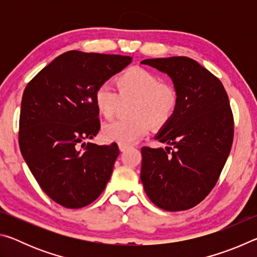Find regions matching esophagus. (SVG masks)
I'll list each match as a JSON object with an SVG mask.
<instances>
[{"mask_svg": "<svg viewBox=\"0 0 257 257\" xmlns=\"http://www.w3.org/2000/svg\"><path fill=\"white\" fill-rule=\"evenodd\" d=\"M128 149V145H124V144H119V150L121 152H124L125 150Z\"/></svg>", "mask_w": 257, "mask_h": 257, "instance_id": "34e87169", "label": "esophagus"}]
</instances>
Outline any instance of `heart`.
I'll return each instance as SVG.
<instances>
[{"label": "heart", "instance_id": "heart-1", "mask_svg": "<svg viewBox=\"0 0 257 257\" xmlns=\"http://www.w3.org/2000/svg\"><path fill=\"white\" fill-rule=\"evenodd\" d=\"M116 90L103 84L95 90L94 101L98 113L111 119L118 110L121 99L135 98L130 110L133 119H119L104 124L102 136L107 142L129 145L147 134L149 123L161 128L176 114L179 93L171 84L163 82L153 71L132 67L116 78Z\"/></svg>", "mask_w": 257, "mask_h": 257}]
</instances>
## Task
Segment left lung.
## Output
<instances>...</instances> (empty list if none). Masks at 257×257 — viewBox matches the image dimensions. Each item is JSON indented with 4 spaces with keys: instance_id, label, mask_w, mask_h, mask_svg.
I'll use <instances>...</instances> for the list:
<instances>
[{
    "instance_id": "left-lung-1",
    "label": "left lung",
    "mask_w": 257,
    "mask_h": 257,
    "mask_svg": "<svg viewBox=\"0 0 257 257\" xmlns=\"http://www.w3.org/2000/svg\"><path fill=\"white\" fill-rule=\"evenodd\" d=\"M168 73L179 93L176 114L155 136L172 148L142 149L141 179L165 211L196 206L214 188L231 150L233 115L222 82L193 59L142 61Z\"/></svg>"
}]
</instances>
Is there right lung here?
Masks as SVG:
<instances>
[{"label":"right lung","mask_w":257,"mask_h":257,"mask_svg":"<svg viewBox=\"0 0 257 257\" xmlns=\"http://www.w3.org/2000/svg\"><path fill=\"white\" fill-rule=\"evenodd\" d=\"M132 56L69 51L26 86L19 119L21 154L55 203L80 208L105 189L118 145L86 143L101 128L94 94L132 62Z\"/></svg>","instance_id":"add662e5"}]
</instances>
